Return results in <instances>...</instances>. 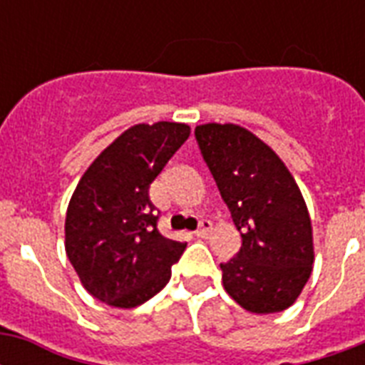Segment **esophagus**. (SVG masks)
I'll use <instances>...</instances> for the list:
<instances>
[{
	"instance_id": "obj_1",
	"label": "esophagus",
	"mask_w": 365,
	"mask_h": 365,
	"mask_svg": "<svg viewBox=\"0 0 365 365\" xmlns=\"http://www.w3.org/2000/svg\"><path fill=\"white\" fill-rule=\"evenodd\" d=\"M212 231V222H208V220H202V222L199 223V229L195 231V235L199 237V239H205V237H208V233Z\"/></svg>"
}]
</instances>
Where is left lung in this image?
Here are the masks:
<instances>
[{
  "label": "left lung",
  "instance_id": "left-lung-1",
  "mask_svg": "<svg viewBox=\"0 0 365 365\" xmlns=\"http://www.w3.org/2000/svg\"><path fill=\"white\" fill-rule=\"evenodd\" d=\"M195 138L242 237L239 254L220 265L223 288L255 314L288 309L314 263L311 217L294 176L239 125H199Z\"/></svg>",
  "mask_w": 365,
  "mask_h": 365
}]
</instances>
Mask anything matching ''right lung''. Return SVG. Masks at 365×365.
<instances>
[{"label":"right lung","instance_id":"add662e5","mask_svg":"<svg viewBox=\"0 0 365 365\" xmlns=\"http://www.w3.org/2000/svg\"><path fill=\"white\" fill-rule=\"evenodd\" d=\"M191 134L183 123L134 125L94 159L66 212V254L88 294L132 309L165 288L187 244L163 237L149 185Z\"/></svg>","mask_w":365,"mask_h":365}]
</instances>
